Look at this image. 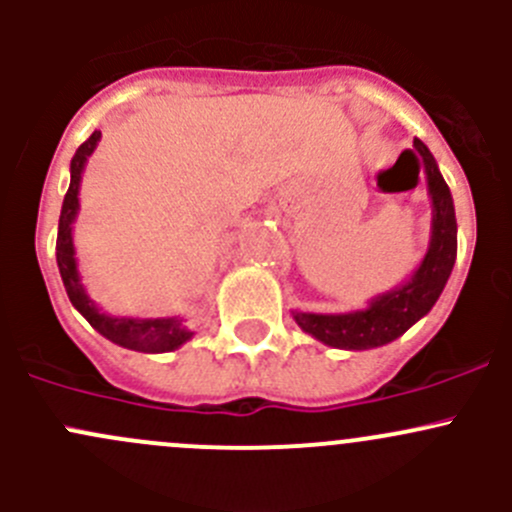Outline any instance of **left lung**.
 <instances>
[{"instance_id":"8db88e82","label":"left lung","mask_w":512,"mask_h":512,"mask_svg":"<svg viewBox=\"0 0 512 512\" xmlns=\"http://www.w3.org/2000/svg\"><path fill=\"white\" fill-rule=\"evenodd\" d=\"M414 148L416 158H421L423 163L428 198H431V240H428L426 255L409 280L389 292L376 294L364 309L339 314L292 312L299 329L312 334L327 347L364 352V349H376L394 342L406 329L414 327L418 319L431 312L451 277L458 250V225L451 190H448L436 158L431 156L426 143L416 138Z\"/></svg>"}]
</instances>
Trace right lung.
Here are the masks:
<instances>
[{"label":"right lung","instance_id":"obj_1","mask_svg":"<svg viewBox=\"0 0 512 512\" xmlns=\"http://www.w3.org/2000/svg\"><path fill=\"white\" fill-rule=\"evenodd\" d=\"M98 141H101V131H94L89 141L81 143L76 156L71 158V183L64 195V205H61L59 235H56V265H59L61 282H64L66 294H69L76 312H81V317L108 342L143 354L173 352V349L183 347L188 339H193L195 334L193 329L185 327L183 317H116V314L101 312L94 299L86 294V287L81 285L79 262H76L74 250V223L76 215H79L81 175H84L86 160L96 151Z\"/></svg>","mask_w":512,"mask_h":512}]
</instances>
